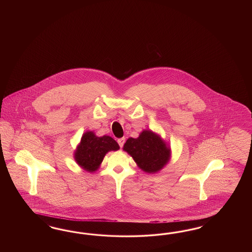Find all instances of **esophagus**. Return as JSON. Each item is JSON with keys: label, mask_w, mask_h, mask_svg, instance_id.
Returning <instances> with one entry per match:
<instances>
[{"label": "esophagus", "mask_w": 252, "mask_h": 252, "mask_svg": "<svg viewBox=\"0 0 252 252\" xmlns=\"http://www.w3.org/2000/svg\"><path fill=\"white\" fill-rule=\"evenodd\" d=\"M125 141H126V138L125 137H121V138H118L117 139V142H118V144L119 146L122 148L124 144H125Z\"/></svg>", "instance_id": "obj_1"}]
</instances>
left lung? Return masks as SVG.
<instances>
[{
    "instance_id": "1",
    "label": "left lung",
    "mask_w": 252,
    "mask_h": 252,
    "mask_svg": "<svg viewBox=\"0 0 252 252\" xmlns=\"http://www.w3.org/2000/svg\"><path fill=\"white\" fill-rule=\"evenodd\" d=\"M123 150L129 154L137 166L148 174H155L171 159V147L159 134L144 129L137 138L129 137Z\"/></svg>"
}]
</instances>
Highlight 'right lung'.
<instances>
[{
	"label": "right lung",
	"instance_id": "1",
	"mask_svg": "<svg viewBox=\"0 0 252 252\" xmlns=\"http://www.w3.org/2000/svg\"><path fill=\"white\" fill-rule=\"evenodd\" d=\"M119 149L120 147L113 137H98L93 131H86L76 146L74 158L85 171L93 173L99 169L107 153Z\"/></svg>",
	"mask_w": 252,
	"mask_h": 252
}]
</instances>
